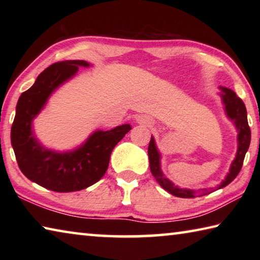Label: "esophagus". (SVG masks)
Segmentation results:
<instances>
[{
  "mask_svg": "<svg viewBox=\"0 0 260 260\" xmlns=\"http://www.w3.org/2000/svg\"><path fill=\"white\" fill-rule=\"evenodd\" d=\"M136 122H138L139 125H142V126H146V127H151L152 126V120L151 118H149L146 114H140L136 118Z\"/></svg>",
  "mask_w": 260,
  "mask_h": 260,
  "instance_id": "esophagus-1",
  "label": "esophagus"
}]
</instances>
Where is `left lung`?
I'll return each mask as SVG.
<instances>
[{
    "instance_id": "left-lung-1",
    "label": "left lung",
    "mask_w": 260,
    "mask_h": 260,
    "mask_svg": "<svg viewBox=\"0 0 260 260\" xmlns=\"http://www.w3.org/2000/svg\"><path fill=\"white\" fill-rule=\"evenodd\" d=\"M221 96V101L223 104V109H225L226 116L228 119L233 121L236 132H237V150L234 160L232 161L230 172L227 173L226 178L220 182L219 186L215 189H202V190H195V189L189 188H181L167 179L161 171V153L159 152L157 148L156 141L153 136H151L150 143L148 147V156H149V164H150V171L156 179V181L160 184V186L165 189L166 191L172 193V195L177 197H182V199H192V197L197 196H204L208 193L212 192L217 189H221L230 184L233 180H234L237 174L240 173L243 165V160L245 157V153L248 151L250 146V140H251V132H250V127L248 125V116H246V109L245 105L240 98L230 88L226 87H219Z\"/></svg>"
}]
</instances>
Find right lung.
<instances>
[{"instance_id":"add662e5","label":"right lung","mask_w":260,"mask_h":260,"mask_svg":"<svg viewBox=\"0 0 260 260\" xmlns=\"http://www.w3.org/2000/svg\"><path fill=\"white\" fill-rule=\"evenodd\" d=\"M86 60H65L39 74L33 86L20 95L11 127V144L21 172L30 181L57 192L82 190L107 172L117 143L132 129L129 124L110 131H94L80 146L68 151L46 148L33 131V120L45 109L50 96L76 76Z\"/></svg>"}]
</instances>
